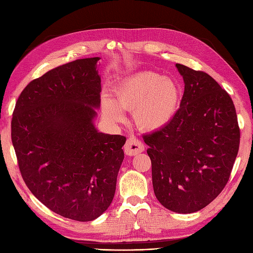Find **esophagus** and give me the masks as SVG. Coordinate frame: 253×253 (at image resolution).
Masks as SVG:
<instances>
[{
	"label": "esophagus",
	"mask_w": 253,
	"mask_h": 253,
	"mask_svg": "<svg viewBox=\"0 0 253 253\" xmlns=\"http://www.w3.org/2000/svg\"><path fill=\"white\" fill-rule=\"evenodd\" d=\"M143 150H144V145L139 139H137L134 136L128 137L125 144V152L126 155L135 156L137 154H139V153L143 152Z\"/></svg>",
	"instance_id": "obj_1"
}]
</instances>
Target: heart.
I'll return each instance as SVG.
<instances>
[{
	"instance_id": "heart-1",
	"label": "heart",
	"mask_w": 253,
	"mask_h": 253,
	"mask_svg": "<svg viewBox=\"0 0 253 253\" xmlns=\"http://www.w3.org/2000/svg\"><path fill=\"white\" fill-rule=\"evenodd\" d=\"M179 88L173 80L154 73H140L122 82L115 100L103 97L102 114L112 122L125 120L124 110L133 111L136 126L143 131H157L174 117L179 104Z\"/></svg>"
}]
</instances>
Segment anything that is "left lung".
<instances>
[{
    "mask_svg": "<svg viewBox=\"0 0 253 253\" xmlns=\"http://www.w3.org/2000/svg\"><path fill=\"white\" fill-rule=\"evenodd\" d=\"M185 82L172 120L143 136L154 193L165 208L193 213L209 205L230 177L240 147L231 97L211 76L176 64Z\"/></svg>",
    "mask_w": 253,
    "mask_h": 253,
    "instance_id": "obj_1",
    "label": "left lung"
}]
</instances>
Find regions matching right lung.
<instances>
[{
    "label": "right lung",
    "mask_w": 253,
    "mask_h": 253,
    "mask_svg": "<svg viewBox=\"0 0 253 253\" xmlns=\"http://www.w3.org/2000/svg\"><path fill=\"white\" fill-rule=\"evenodd\" d=\"M99 57L75 60L33 80L18 98L11 140L28 189L59 215L78 221L109 208L124 162L121 135L98 132Z\"/></svg>",
    "instance_id": "1"
}]
</instances>
